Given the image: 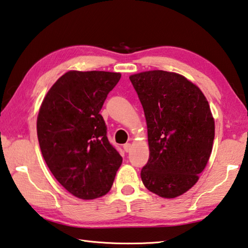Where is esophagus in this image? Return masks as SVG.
Wrapping results in <instances>:
<instances>
[{"label":"esophagus","instance_id":"esophagus-1","mask_svg":"<svg viewBox=\"0 0 248 248\" xmlns=\"http://www.w3.org/2000/svg\"><path fill=\"white\" fill-rule=\"evenodd\" d=\"M124 152H127V153L131 151V144H130V143L124 144Z\"/></svg>","mask_w":248,"mask_h":248}]
</instances>
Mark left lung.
Returning a JSON list of instances; mask_svg holds the SVG:
<instances>
[{
  "label": "left lung",
  "instance_id": "left-lung-1",
  "mask_svg": "<svg viewBox=\"0 0 248 248\" xmlns=\"http://www.w3.org/2000/svg\"><path fill=\"white\" fill-rule=\"evenodd\" d=\"M146 118L150 158L141 170L148 191L165 199L194 186L213 150L215 121L199 87L183 76L151 70L130 76Z\"/></svg>",
  "mask_w": 248,
  "mask_h": 248
}]
</instances>
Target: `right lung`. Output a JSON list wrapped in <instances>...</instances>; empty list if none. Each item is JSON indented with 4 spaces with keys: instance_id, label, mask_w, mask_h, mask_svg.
Here are the masks:
<instances>
[{
    "instance_id": "obj_1",
    "label": "right lung",
    "mask_w": 248,
    "mask_h": 248,
    "mask_svg": "<svg viewBox=\"0 0 248 248\" xmlns=\"http://www.w3.org/2000/svg\"><path fill=\"white\" fill-rule=\"evenodd\" d=\"M120 77L108 71H68L40 107L37 132L43 158L57 181L79 199L105 195L123 163L100 114Z\"/></svg>"
}]
</instances>
